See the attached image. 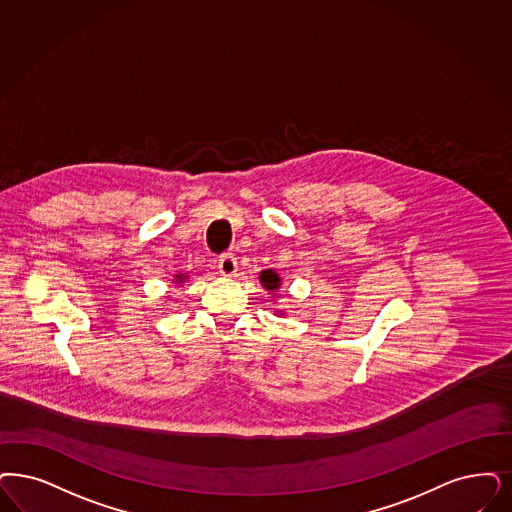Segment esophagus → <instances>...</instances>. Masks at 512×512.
I'll list each match as a JSON object with an SVG mask.
<instances>
[{
	"label": "esophagus",
	"mask_w": 512,
	"mask_h": 512,
	"mask_svg": "<svg viewBox=\"0 0 512 512\" xmlns=\"http://www.w3.org/2000/svg\"><path fill=\"white\" fill-rule=\"evenodd\" d=\"M218 269H220V273L222 275H226V277H229V275H233L235 271H237V258L233 256V254H222L220 256V260H218Z\"/></svg>",
	"instance_id": "esophagus-1"
}]
</instances>
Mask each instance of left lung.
<instances>
[{
  "label": "left lung",
  "instance_id": "1",
  "mask_svg": "<svg viewBox=\"0 0 512 512\" xmlns=\"http://www.w3.org/2000/svg\"><path fill=\"white\" fill-rule=\"evenodd\" d=\"M260 281H262V286H265L267 290H275V288H279V283H281L279 275H277L275 271H271V269H265V271H262Z\"/></svg>",
  "mask_w": 512,
  "mask_h": 512
}]
</instances>
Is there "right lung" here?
Segmentation results:
<instances>
[{
	"mask_svg": "<svg viewBox=\"0 0 512 512\" xmlns=\"http://www.w3.org/2000/svg\"><path fill=\"white\" fill-rule=\"evenodd\" d=\"M178 279H182V277H180V275H178Z\"/></svg>",
	"mask_w": 512,
	"mask_h": 512,
	"instance_id": "add662e5",
	"label": "right lung"
}]
</instances>
